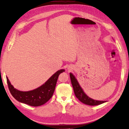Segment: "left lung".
<instances>
[{"label":"left lung","mask_w":129,"mask_h":129,"mask_svg":"<svg viewBox=\"0 0 129 129\" xmlns=\"http://www.w3.org/2000/svg\"><path fill=\"white\" fill-rule=\"evenodd\" d=\"M70 77L75 95L76 96L77 98H78L80 102H81L83 104L90 106L98 105L106 102V101L95 100L88 97L85 93L84 90H83V89L79 84L77 79L72 73H70Z\"/></svg>","instance_id":"1"}]
</instances>
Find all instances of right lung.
<instances>
[{
	"label": "right lung",
	"instance_id": "add662e5",
	"mask_svg": "<svg viewBox=\"0 0 129 129\" xmlns=\"http://www.w3.org/2000/svg\"><path fill=\"white\" fill-rule=\"evenodd\" d=\"M64 71V69L57 71L42 85L29 91H21L14 88L7 77L6 78L10 92L15 99L20 103L37 107L44 105L50 99L55 91L59 74Z\"/></svg>",
	"mask_w": 129,
	"mask_h": 129
}]
</instances>
